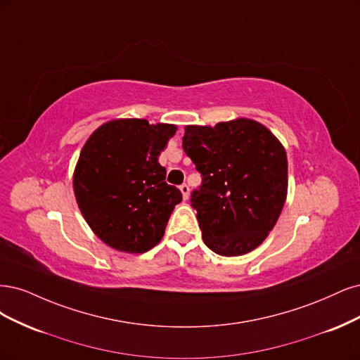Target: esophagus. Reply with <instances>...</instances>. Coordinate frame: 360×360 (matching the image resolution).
<instances>
[{"mask_svg": "<svg viewBox=\"0 0 360 360\" xmlns=\"http://www.w3.org/2000/svg\"><path fill=\"white\" fill-rule=\"evenodd\" d=\"M179 190H181V193H182V199L184 200H188V197H190V187L187 184H182L181 187H179Z\"/></svg>", "mask_w": 360, "mask_h": 360, "instance_id": "obj_1", "label": "esophagus"}]
</instances>
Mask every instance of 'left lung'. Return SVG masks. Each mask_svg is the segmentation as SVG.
<instances>
[{
    "mask_svg": "<svg viewBox=\"0 0 360 360\" xmlns=\"http://www.w3.org/2000/svg\"><path fill=\"white\" fill-rule=\"evenodd\" d=\"M182 148L202 173L191 195L203 242L235 257L256 250L276 224L287 199V154L257 121L236 118L185 125Z\"/></svg>",
    "mask_w": 360,
    "mask_h": 360,
    "instance_id": "obj_1",
    "label": "left lung"
}]
</instances>
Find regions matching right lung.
Returning <instances> with one entry per match:
<instances>
[{
	"instance_id": "1",
	"label": "right lung",
	"mask_w": 360,
	"mask_h": 360,
	"mask_svg": "<svg viewBox=\"0 0 360 360\" xmlns=\"http://www.w3.org/2000/svg\"><path fill=\"white\" fill-rule=\"evenodd\" d=\"M175 124L118 118L101 124L80 150L76 202L96 236L113 250L142 254L165 235L181 191L166 184L158 157Z\"/></svg>"
}]
</instances>
